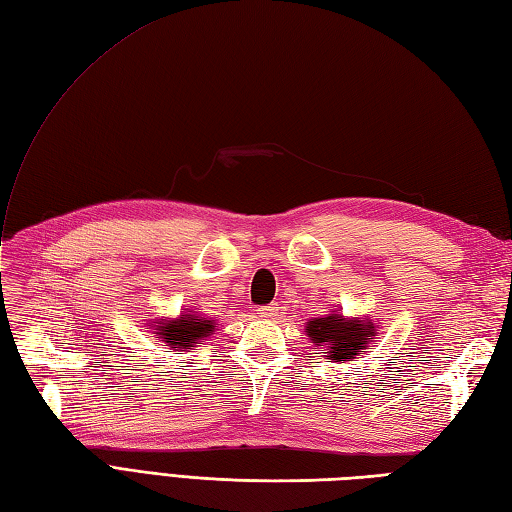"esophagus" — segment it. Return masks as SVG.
<instances>
[{
  "mask_svg": "<svg viewBox=\"0 0 512 512\" xmlns=\"http://www.w3.org/2000/svg\"><path fill=\"white\" fill-rule=\"evenodd\" d=\"M258 315H260V317H267V319L276 317V315H278V304H269V306L258 308Z\"/></svg>",
  "mask_w": 512,
  "mask_h": 512,
  "instance_id": "1",
  "label": "esophagus"
}]
</instances>
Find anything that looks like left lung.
Listing matches in <instances>:
<instances>
[{
    "label": "left lung",
    "instance_id": "1",
    "mask_svg": "<svg viewBox=\"0 0 512 512\" xmlns=\"http://www.w3.org/2000/svg\"><path fill=\"white\" fill-rule=\"evenodd\" d=\"M306 334L321 354H328L334 363H341V360H352L367 350L369 339L376 336V328L371 319H347L332 310V315L310 319L306 323Z\"/></svg>",
    "mask_w": 512,
    "mask_h": 512
}]
</instances>
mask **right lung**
<instances>
[{
    "mask_svg": "<svg viewBox=\"0 0 512 512\" xmlns=\"http://www.w3.org/2000/svg\"><path fill=\"white\" fill-rule=\"evenodd\" d=\"M215 328H217V323L213 319L197 317L189 310V313L180 315L178 319L160 321V326L154 328L158 332H154V334H156V339H162L169 347H173V350L186 352V350H193L195 343L206 339L208 334H213Z\"/></svg>",
    "mask_w": 512,
    "mask_h": 512,
    "instance_id": "add662e5",
    "label": "right lung"
}]
</instances>
